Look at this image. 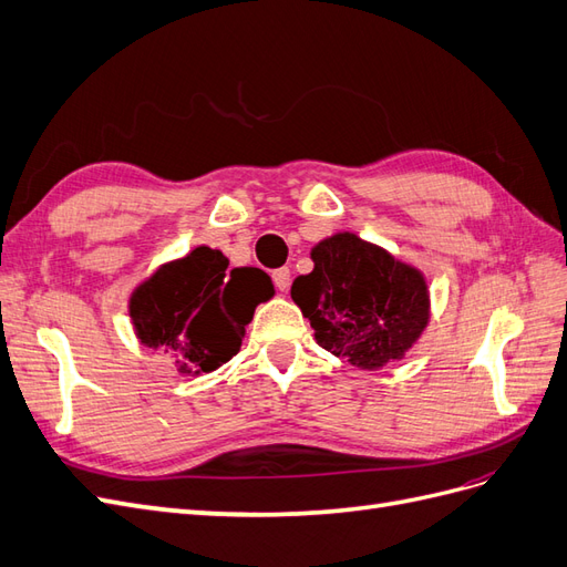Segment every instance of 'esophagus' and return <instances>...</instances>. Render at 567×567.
I'll use <instances>...</instances> for the list:
<instances>
[{
	"label": "esophagus",
	"instance_id": "obj_1",
	"mask_svg": "<svg viewBox=\"0 0 567 567\" xmlns=\"http://www.w3.org/2000/svg\"><path fill=\"white\" fill-rule=\"evenodd\" d=\"M271 279H274V286H277L279 290H288L290 286V269L288 267H279L271 271Z\"/></svg>",
	"mask_w": 567,
	"mask_h": 567
}]
</instances>
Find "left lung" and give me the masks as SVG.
Here are the masks:
<instances>
[{
  "label": "left lung",
  "instance_id": "obj_1",
  "mask_svg": "<svg viewBox=\"0 0 567 567\" xmlns=\"http://www.w3.org/2000/svg\"><path fill=\"white\" fill-rule=\"evenodd\" d=\"M312 262L315 269L293 281L290 298L323 350L375 371L402 359L425 331L431 300L416 267L350 231L319 241Z\"/></svg>",
  "mask_w": 567,
  "mask_h": 567
}]
</instances>
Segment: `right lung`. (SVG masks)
Returning a JSON list of instances; mask_svg holds the SVG:
<instances>
[{"mask_svg":"<svg viewBox=\"0 0 567 567\" xmlns=\"http://www.w3.org/2000/svg\"><path fill=\"white\" fill-rule=\"evenodd\" d=\"M271 296L262 269H229L219 250L198 246L134 288L130 317L146 348L173 352L182 375H198L241 350L255 307Z\"/></svg>","mask_w":567,"mask_h":567,"instance_id":"add662e5","label":"right lung"}]
</instances>
